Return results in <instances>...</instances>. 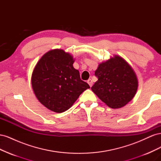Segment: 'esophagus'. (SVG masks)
<instances>
[{
  "label": "esophagus",
  "instance_id": "1",
  "mask_svg": "<svg viewBox=\"0 0 161 161\" xmlns=\"http://www.w3.org/2000/svg\"><path fill=\"white\" fill-rule=\"evenodd\" d=\"M87 83H88L89 85V86L91 87L92 85V81L91 79H89L88 80H87Z\"/></svg>",
  "mask_w": 161,
  "mask_h": 161
}]
</instances>
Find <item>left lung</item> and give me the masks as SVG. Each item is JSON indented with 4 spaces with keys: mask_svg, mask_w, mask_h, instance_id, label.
I'll return each mask as SVG.
<instances>
[{
    "mask_svg": "<svg viewBox=\"0 0 161 161\" xmlns=\"http://www.w3.org/2000/svg\"><path fill=\"white\" fill-rule=\"evenodd\" d=\"M95 75L98 80L91 90L111 108L124 107L133 99L137 91L138 79L134 70L118 56L102 62Z\"/></svg>",
    "mask_w": 161,
    "mask_h": 161,
    "instance_id": "obj_1",
    "label": "left lung"
}]
</instances>
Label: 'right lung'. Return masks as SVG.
<instances>
[{"label":"right lung","instance_id":"obj_1","mask_svg":"<svg viewBox=\"0 0 161 161\" xmlns=\"http://www.w3.org/2000/svg\"><path fill=\"white\" fill-rule=\"evenodd\" d=\"M75 60L62 50L47 52L39 60L31 77L36 97L46 108L56 113L69 109L89 85L82 80Z\"/></svg>","mask_w":161,"mask_h":161}]
</instances>
